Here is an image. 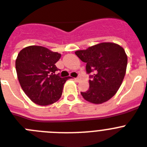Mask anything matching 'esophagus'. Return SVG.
Here are the masks:
<instances>
[{"mask_svg": "<svg viewBox=\"0 0 147 147\" xmlns=\"http://www.w3.org/2000/svg\"><path fill=\"white\" fill-rule=\"evenodd\" d=\"M74 79H75V81H76L78 82V81H79L80 80H81V78H80V77H77V78H75Z\"/></svg>", "mask_w": 147, "mask_h": 147, "instance_id": "1", "label": "esophagus"}]
</instances>
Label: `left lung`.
Listing matches in <instances>:
<instances>
[{
	"instance_id": "1",
	"label": "left lung",
	"mask_w": 147,
	"mask_h": 147,
	"mask_svg": "<svg viewBox=\"0 0 147 147\" xmlns=\"http://www.w3.org/2000/svg\"><path fill=\"white\" fill-rule=\"evenodd\" d=\"M81 61L86 63V71L90 75V87L81 92L85 100L93 104H102L116 94L125 77L127 55L120 45L102 42L76 51Z\"/></svg>"
}]
</instances>
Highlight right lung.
I'll return each instance as SVG.
<instances>
[{"label":"right lung","mask_w":147,"mask_h":147,"mask_svg":"<svg viewBox=\"0 0 147 147\" xmlns=\"http://www.w3.org/2000/svg\"><path fill=\"white\" fill-rule=\"evenodd\" d=\"M61 55L45 47L31 45L18 53L16 69L22 90L30 99L39 105H49L59 100L63 84L70 77L55 74V66Z\"/></svg>","instance_id":"add662e5"}]
</instances>
